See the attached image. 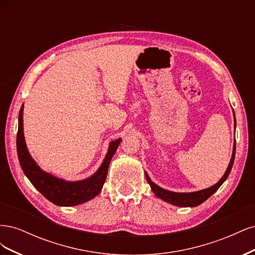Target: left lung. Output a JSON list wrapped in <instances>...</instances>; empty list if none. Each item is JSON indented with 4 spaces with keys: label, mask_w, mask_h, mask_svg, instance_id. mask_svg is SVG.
I'll use <instances>...</instances> for the list:
<instances>
[{
    "label": "left lung",
    "mask_w": 255,
    "mask_h": 255,
    "mask_svg": "<svg viewBox=\"0 0 255 255\" xmlns=\"http://www.w3.org/2000/svg\"><path fill=\"white\" fill-rule=\"evenodd\" d=\"M234 123H235V127H236V120H235V114H234ZM235 150H236V140L234 141V146H233V154H232V158H231V161L229 164V167L227 169L226 173L223 174V176L220 179V181L218 183H216L214 186L212 187H208L206 189H202V190H199V191H195V192H173V191H169L166 190L164 188H161L155 183H153L151 181V179L149 177V175L145 173V177H146V181L150 184L151 189L152 191L155 194L156 197H158L159 199L164 200V201L170 203L172 205L175 206H182V207H194V206H198L201 203H203L205 200H207L210 198L214 192H216L218 190V188L221 186L225 182L228 176L231 172V169L233 167L234 164V158H235Z\"/></svg>",
    "instance_id": "obj_1"
}]
</instances>
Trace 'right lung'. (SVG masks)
I'll use <instances>...</instances> for the list:
<instances>
[{
	"instance_id": "1",
	"label": "right lung",
	"mask_w": 255,
	"mask_h": 255,
	"mask_svg": "<svg viewBox=\"0 0 255 255\" xmlns=\"http://www.w3.org/2000/svg\"><path fill=\"white\" fill-rule=\"evenodd\" d=\"M121 138L112 141L103 163L98 171L86 180L68 182L57 179L54 175L44 172L39 168L27 151L24 134H23V105L19 113V127L17 133V152L23 172L34 185V187L41 192L52 203L59 206H74L87 202L98 196L106 180L107 170L112 157L117 151Z\"/></svg>"
}]
</instances>
